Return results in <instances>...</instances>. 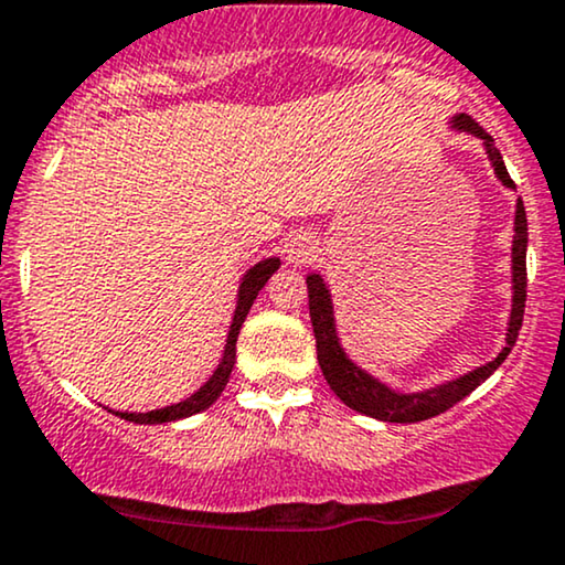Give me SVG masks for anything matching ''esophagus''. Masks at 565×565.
<instances>
[{
    "label": "esophagus",
    "instance_id": "34e87169",
    "mask_svg": "<svg viewBox=\"0 0 565 565\" xmlns=\"http://www.w3.org/2000/svg\"><path fill=\"white\" fill-rule=\"evenodd\" d=\"M287 253H289V260L291 263H310L312 258H316V245H312L310 239L299 234V237H291L289 239Z\"/></svg>",
    "mask_w": 565,
    "mask_h": 565
}]
</instances>
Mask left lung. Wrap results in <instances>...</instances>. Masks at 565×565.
<instances>
[{"instance_id":"1","label":"left lung","mask_w":565,"mask_h":565,"mask_svg":"<svg viewBox=\"0 0 565 565\" xmlns=\"http://www.w3.org/2000/svg\"><path fill=\"white\" fill-rule=\"evenodd\" d=\"M451 125L456 130L482 138L498 180H501L505 188H516L509 177V169H505L501 151H498L495 142H492V135L484 132L482 127L469 117V114H459V117H454ZM513 224H516L513 226L516 237H513V253H511L513 305H511V320H509V333H505L503 352L492 362H488V365L456 377V381L443 383L438 388L423 391V394H396V391H391L385 383L375 381L373 375H367L365 370H360L352 360H349L344 349L339 344V335H335L333 305H331V295H328V287L318 274L307 276V297H310V320H312V331H316L320 370H323L326 381L331 385L333 394L339 396L349 409L367 414V417L383 419V423H423V419H430L435 414L451 409L454 404H459L463 396L472 394L477 385L488 381V377L503 365V360L509 356V352L519 339L521 320H524V302H526V239H530V232H526V211H524V203H521V198L516 200V218H513Z\"/></svg>"}]
</instances>
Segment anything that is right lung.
<instances>
[{
	"instance_id": "obj_1",
	"label": "right lung",
	"mask_w": 565,
	"mask_h": 565,
	"mask_svg": "<svg viewBox=\"0 0 565 565\" xmlns=\"http://www.w3.org/2000/svg\"><path fill=\"white\" fill-rule=\"evenodd\" d=\"M278 266H281V263H278V258H266V260H260L258 266L249 268L247 274H245V278H242L239 295H237V310H234V318H232L230 339H226V349H224V360H221V365L216 367V373L209 377V383L200 385V391H195V394H192L190 398H184V402L163 406V409H153V412H114V414H117V417L127 419V423L161 425V423H174V419H184V417H190V414H198V412L209 409V406L221 396L224 385L230 383L234 360H237V335H239L242 323H245L249 307H253L255 297H258V291L266 287V281H268L270 276H274V270Z\"/></svg>"
}]
</instances>
